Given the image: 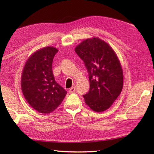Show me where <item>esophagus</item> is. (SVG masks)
Here are the masks:
<instances>
[{
  "label": "esophagus",
  "instance_id": "obj_1",
  "mask_svg": "<svg viewBox=\"0 0 154 154\" xmlns=\"http://www.w3.org/2000/svg\"><path fill=\"white\" fill-rule=\"evenodd\" d=\"M69 91L70 93H73L75 92V91H76V88H75L74 87H72V88L69 89Z\"/></svg>",
  "mask_w": 154,
  "mask_h": 154
}]
</instances>
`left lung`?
I'll return each mask as SVG.
<instances>
[{
  "label": "left lung",
  "mask_w": 154,
  "mask_h": 154,
  "mask_svg": "<svg viewBox=\"0 0 154 154\" xmlns=\"http://www.w3.org/2000/svg\"><path fill=\"white\" fill-rule=\"evenodd\" d=\"M89 74L90 88L83 95L85 104L96 112L109 108L123 85L120 61L109 44L98 37L88 38L75 48Z\"/></svg>",
  "instance_id": "8db88e82"
}]
</instances>
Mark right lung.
<instances>
[{
    "label": "right lung",
    "instance_id": "add662e5",
    "mask_svg": "<svg viewBox=\"0 0 154 154\" xmlns=\"http://www.w3.org/2000/svg\"><path fill=\"white\" fill-rule=\"evenodd\" d=\"M58 50L53 46L36 51L25 62L21 75V90L27 102L37 112L49 114L64 99L66 91L55 80L52 62Z\"/></svg>",
    "mask_w": 154,
    "mask_h": 154
}]
</instances>
